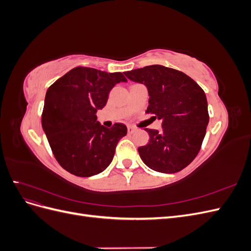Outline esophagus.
<instances>
[{
  "label": "esophagus",
  "mask_w": 251,
  "mask_h": 251,
  "mask_svg": "<svg viewBox=\"0 0 251 251\" xmlns=\"http://www.w3.org/2000/svg\"><path fill=\"white\" fill-rule=\"evenodd\" d=\"M136 130H137V128H136V127L133 126H127V133H128V134H133Z\"/></svg>",
  "instance_id": "34e87169"
}]
</instances>
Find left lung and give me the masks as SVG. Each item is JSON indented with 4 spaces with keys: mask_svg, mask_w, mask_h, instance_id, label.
Returning a JSON list of instances; mask_svg holds the SVG:
<instances>
[{
    "mask_svg": "<svg viewBox=\"0 0 251 251\" xmlns=\"http://www.w3.org/2000/svg\"><path fill=\"white\" fill-rule=\"evenodd\" d=\"M125 75L147 86L150 100L146 113L162 120L160 132L146 128L149 143L138 148L142 161L160 173L183 170L198 155L206 134L209 115L204 91L185 73L160 65Z\"/></svg>",
    "mask_w": 251,
    "mask_h": 251,
    "instance_id": "1",
    "label": "left lung"
}]
</instances>
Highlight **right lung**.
<instances>
[{"label":"right lung","mask_w":251,"mask_h":251,"mask_svg":"<svg viewBox=\"0 0 251 251\" xmlns=\"http://www.w3.org/2000/svg\"><path fill=\"white\" fill-rule=\"evenodd\" d=\"M126 81L123 73L76 67L49 87L42 114L43 130L59 165L75 176L90 177L108 168L126 126L97 121L112 88Z\"/></svg>","instance_id":"obj_1"}]
</instances>
